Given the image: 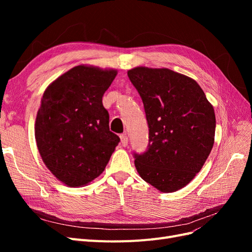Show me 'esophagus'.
<instances>
[{
    "instance_id": "obj_1",
    "label": "esophagus",
    "mask_w": 252,
    "mask_h": 252,
    "mask_svg": "<svg viewBox=\"0 0 252 252\" xmlns=\"http://www.w3.org/2000/svg\"><path fill=\"white\" fill-rule=\"evenodd\" d=\"M120 138H121L122 145H123V146H127V145H128V136H127V134L126 133L121 134Z\"/></svg>"
}]
</instances>
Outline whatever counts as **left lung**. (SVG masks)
<instances>
[{
	"mask_svg": "<svg viewBox=\"0 0 252 252\" xmlns=\"http://www.w3.org/2000/svg\"><path fill=\"white\" fill-rule=\"evenodd\" d=\"M144 104L148 146L133 152L141 178L162 192L186 186L201 170L215 142L216 116L194 80L167 68L127 72Z\"/></svg>",
	"mask_w": 252,
	"mask_h": 252,
	"instance_id": "left-lung-1",
	"label": "left lung"
}]
</instances>
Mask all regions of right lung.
Returning a JSON list of instances; mask_svg holds the SVG:
<instances>
[{
  "instance_id": "add662e5",
  "label": "right lung",
  "mask_w": 252,
  "mask_h": 252,
  "mask_svg": "<svg viewBox=\"0 0 252 252\" xmlns=\"http://www.w3.org/2000/svg\"><path fill=\"white\" fill-rule=\"evenodd\" d=\"M117 70L75 66L45 90L35 120V141L43 162L70 187L100 175L120 138L109 130L102 97Z\"/></svg>"
}]
</instances>
